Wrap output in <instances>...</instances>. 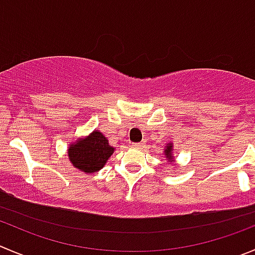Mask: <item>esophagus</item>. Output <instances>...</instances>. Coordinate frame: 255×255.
<instances>
[{
    "label": "esophagus",
    "mask_w": 255,
    "mask_h": 255,
    "mask_svg": "<svg viewBox=\"0 0 255 255\" xmlns=\"http://www.w3.org/2000/svg\"><path fill=\"white\" fill-rule=\"evenodd\" d=\"M131 146L132 147H136V149H139V147L142 146V144H141V142H132Z\"/></svg>",
    "instance_id": "1"
}]
</instances>
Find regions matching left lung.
Returning <instances> with one entry per match:
<instances>
[{
	"instance_id": "obj_1",
	"label": "left lung",
	"mask_w": 255,
	"mask_h": 255,
	"mask_svg": "<svg viewBox=\"0 0 255 255\" xmlns=\"http://www.w3.org/2000/svg\"><path fill=\"white\" fill-rule=\"evenodd\" d=\"M165 152H166V156H168L169 159H173V157L170 156V152H171V146H170V145H169V146H166Z\"/></svg>"
}]
</instances>
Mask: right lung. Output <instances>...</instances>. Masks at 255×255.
<instances>
[{
    "instance_id": "obj_1",
    "label": "right lung",
    "mask_w": 255,
    "mask_h": 255,
    "mask_svg": "<svg viewBox=\"0 0 255 255\" xmlns=\"http://www.w3.org/2000/svg\"><path fill=\"white\" fill-rule=\"evenodd\" d=\"M113 152L114 147L109 145L108 139L100 131H94L70 146L69 157L75 168L90 174L100 170Z\"/></svg>"
}]
</instances>
